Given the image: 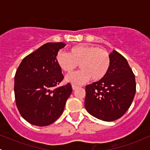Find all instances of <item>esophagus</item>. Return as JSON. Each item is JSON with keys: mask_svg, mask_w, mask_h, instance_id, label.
Segmentation results:
<instances>
[{"mask_svg": "<svg viewBox=\"0 0 150 150\" xmlns=\"http://www.w3.org/2000/svg\"><path fill=\"white\" fill-rule=\"evenodd\" d=\"M72 90H76L77 88H79V86H75V85H72Z\"/></svg>", "mask_w": 150, "mask_h": 150, "instance_id": "34e87169", "label": "esophagus"}]
</instances>
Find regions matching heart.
Instances as JSON below:
<instances>
[{
	"mask_svg": "<svg viewBox=\"0 0 150 150\" xmlns=\"http://www.w3.org/2000/svg\"><path fill=\"white\" fill-rule=\"evenodd\" d=\"M56 60L63 71L68 74L73 72L79 64L81 70L69 75L65 81L80 85L88 81L102 79L108 72L111 63L110 54L106 50L94 46L77 45L69 48L68 54L59 51Z\"/></svg>",
	"mask_w": 150,
	"mask_h": 150,
	"instance_id": "obj_1",
	"label": "heart"
}]
</instances>
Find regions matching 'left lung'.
<instances>
[{
    "label": "left lung",
    "mask_w": 150,
    "mask_h": 150,
    "mask_svg": "<svg viewBox=\"0 0 150 150\" xmlns=\"http://www.w3.org/2000/svg\"><path fill=\"white\" fill-rule=\"evenodd\" d=\"M110 69L97 82L86 86L85 107L90 115L113 121L128 110L136 93V81L128 62L117 51L110 54Z\"/></svg>",
    "instance_id": "8db88e82"
}]
</instances>
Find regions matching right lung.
I'll return each instance as SVG.
<instances>
[{"label": "right lung", "instance_id": "right-lung-1", "mask_svg": "<svg viewBox=\"0 0 150 150\" xmlns=\"http://www.w3.org/2000/svg\"><path fill=\"white\" fill-rule=\"evenodd\" d=\"M64 43H47L27 56L14 77V94L19 113L37 126L53 123L64 112L72 91L69 83L57 88L64 78L56 60Z\"/></svg>", "mask_w": 150, "mask_h": 150}]
</instances>
